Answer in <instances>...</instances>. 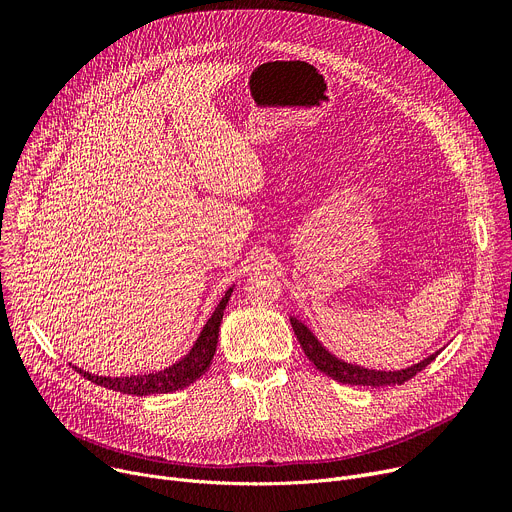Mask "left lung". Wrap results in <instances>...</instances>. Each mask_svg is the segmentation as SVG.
<instances>
[{"instance_id":"obj_1","label":"left lung","mask_w":512,"mask_h":512,"mask_svg":"<svg viewBox=\"0 0 512 512\" xmlns=\"http://www.w3.org/2000/svg\"><path fill=\"white\" fill-rule=\"evenodd\" d=\"M290 323H292V329L298 337V342H300L306 358L315 364L317 370H321L333 381L344 383V385H362V387L401 385L405 381H410L412 377H416L420 370H424L440 354V350H438V352L430 354L428 358H424L412 366H407V368H401V370H374V368L360 366L356 362H346L342 358H337L335 354H331L321 344V339L296 317H290Z\"/></svg>"}]
</instances>
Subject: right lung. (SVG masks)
<instances>
[{
    "label": "right lung",
    "mask_w": 512,
    "mask_h": 512,
    "mask_svg": "<svg viewBox=\"0 0 512 512\" xmlns=\"http://www.w3.org/2000/svg\"><path fill=\"white\" fill-rule=\"evenodd\" d=\"M234 286L226 290L224 298L220 300V304L216 306V311L212 313V317L203 325V329L199 331L195 344L191 346V350L177 360L175 364H170L162 370L156 372H148V374H129V377H98V374H92L88 370H82L78 366L76 368L84 379L92 381L94 385L107 387L119 393H127V395H154V393H173L179 389L189 387L191 383H195L203 372H206L212 364V358L216 354V346H218V333H220V323L224 317V309L230 300Z\"/></svg>",
    "instance_id": "add662e5"
}]
</instances>
